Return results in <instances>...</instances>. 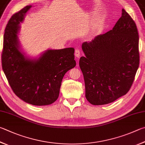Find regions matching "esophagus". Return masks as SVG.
Instances as JSON below:
<instances>
[{
  "label": "esophagus",
  "mask_w": 145,
  "mask_h": 145,
  "mask_svg": "<svg viewBox=\"0 0 145 145\" xmlns=\"http://www.w3.org/2000/svg\"><path fill=\"white\" fill-rule=\"evenodd\" d=\"M81 53V50L80 49H76L75 51V56L77 57H79L80 56Z\"/></svg>",
  "instance_id": "obj_1"
}]
</instances>
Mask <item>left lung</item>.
Here are the masks:
<instances>
[{
	"instance_id": "8db88e82",
	"label": "left lung",
	"mask_w": 145,
	"mask_h": 145,
	"mask_svg": "<svg viewBox=\"0 0 145 145\" xmlns=\"http://www.w3.org/2000/svg\"><path fill=\"white\" fill-rule=\"evenodd\" d=\"M112 30L85 42L79 66L91 104H108L129 91L139 65V35L135 21L122 9Z\"/></svg>"
}]
</instances>
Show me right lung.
Wrapping results in <instances>:
<instances>
[{
    "instance_id": "obj_1",
    "label": "right lung",
    "mask_w": 145,
    "mask_h": 145,
    "mask_svg": "<svg viewBox=\"0 0 145 145\" xmlns=\"http://www.w3.org/2000/svg\"><path fill=\"white\" fill-rule=\"evenodd\" d=\"M31 6L14 13L5 29L2 67L14 93L26 103L37 106L54 103L59 94L66 73L75 67L73 47L48 50L37 60L26 58L20 51L19 24Z\"/></svg>"
}]
</instances>
